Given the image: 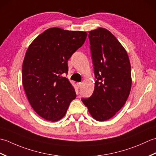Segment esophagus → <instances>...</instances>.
Masks as SVG:
<instances>
[{"instance_id": "obj_1", "label": "esophagus", "mask_w": 156, "mask_h": 156, "mask_svg": "<svg viewBox=\"0 0 156 156\" xmlns=\"http://www.w3.org/2000/svg\"><path fill=\"white\" fill-rule=\"evenodd\" d=\"M81 86H82V82H78V83H77L78 88H80Z\"/></svg>"}]
</instances>
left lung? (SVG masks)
I'll use <instances>...</instances> for the list:
<instances>
[{
  "mask_svg": "<svg viewBox=\"0 0 156 156\" xmlns=\"http://www.w3.org/2000/svg\"><path fill=\"white\" fill-rule=\"evenodd\" d=\"M88 37L97 80L91 97L82 101L92 117L105 121L127 101L132 83L131 64L125 48L107 29L89 31Z\"/></svg>",
  "mask_w": 156,
  "mask_h": 156,
  "instance_id": "8db88e82",
  "label": "left lung"
}]
</instances>
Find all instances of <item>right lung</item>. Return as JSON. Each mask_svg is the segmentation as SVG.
Here are the masks:
<instances>
[{"mask_svg":"<svg viewBox=\"0 0 156 156\" xmlns=\"http://www.w3.org/2000/svg\"><path fill=\"white\" fill-rule=\"evenodd\" d=\"M85 31L49 28L38 35L26 51L22 67L23 88L37 113L49 121L64 117L76 97L68 78V60L84 44Z\"/></svg>","mask_w":156,"mask_h":156,"instance_id":"right-lung-1","label":"right lung"}]
</instances>
